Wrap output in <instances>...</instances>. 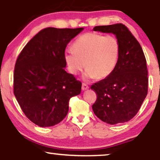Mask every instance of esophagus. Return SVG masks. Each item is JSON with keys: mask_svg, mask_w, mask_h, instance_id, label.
<instances>
[{"mask_svg": "<svg viewBox=\"0 0 160 160\" xmlns=\"http://www.w3.org/2000/svg\"><path fill=\"white\" fill-rule=\"evenodd\" d=\"M89 87L88 86V85H86V83H82V91H86V90H88Z\"/></svg>", "mask_w": 160, "mask_h": 160, "instance_id": "34e87169", "label": "esophagus"}]
</instances>
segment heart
Masks as SVG:
<instances>
[{"instance_id": "heart-1", "label": "heart", "mask_w": 160, "mask_h": 160, "mask_svg": "<svg viewBox=\"0 0 160 160\" xmlns=\"http://www.w3.org/2000/svg\"><path fill=\"white\" fill-rule=\"evenodd\" d=\"M120 44L113 36L87 33L74 42L73 48L65 51L64 58L69 72L74 75L87 68L82 78L90 80L108 78L118 63Z\"/></svg>"}]
</instances>
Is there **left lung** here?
<instances>
[{"label": "left lung", "mask_w": 160, "mask_h": 160, "mask_svg": "<svg viewBox=\"0 0 160 160\" xmlns=\"http://www.w3.org/2000/svg\"><path fill=\"white\" fill-rule=\"evenodd\" d=\"M93 30L114 34L120 44L114 71L91 86L97 94L93 111L109 124L127 122L137 114L148 93V70L143 51L121 23L96 26Z\"/></svg>", "instance_id": "obj_1"}]
</instances>
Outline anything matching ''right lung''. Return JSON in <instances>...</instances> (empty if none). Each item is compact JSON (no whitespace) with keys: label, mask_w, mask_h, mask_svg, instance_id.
<instances>
[{"label":"right lung","mask_w":160,"mask_h":160,"mask_svg":"<svg viewBox=\"0 0 160 160\" xmlns=\"http://www.w3.org/2000/svg\"><path fill=\"white\" fill-rule=\"evenodd\" d=\"M84 28H47L30 40L17 59L14 93L27 118L42 127L60 123L82 83L65 71V49Z\"/></svg>","instance_id":"obj_1"}]
</instances>
